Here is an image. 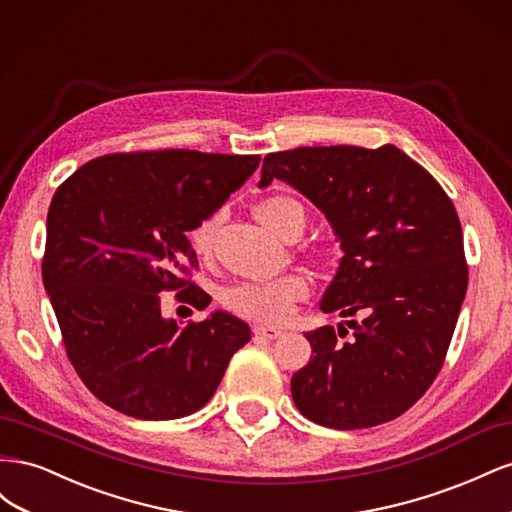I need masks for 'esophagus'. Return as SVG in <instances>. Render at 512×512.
<instances>
[{
	"label": "esophagus",
	"instance_id": "obj_1",
	"mask_svg": "<svg viewBox=\"0 0 512 512\" xmlns=\"http://www.w3.org/2000/svg\"><path fill=\"white\" fill-rule=\"evenodd\" d=\"M254 335L265 337V339H277V337H282V331L275 329V327H265V324H256Z\"/></svg>",
	"mask_w": 512,
	"mask_h": 512
}]
</instances>
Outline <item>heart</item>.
Wrapping results in <instances>:
<instances>
[{
  "mask_svg": "<svg viewBox=\"0 0 512 512\" xmlns=\"http://www.w3.org/2000/svg\"><path fill=\"white\" fill-rule=\"evenodd\" d=\"M256 220L273 235L286 239L294 228L303 230V207L288 196H269L254 207ZM218 230V218H207L190 230V245L198 258L211 256L213 237ZM309 284L303 275H286L269 284H239L232 286L224 303L232 314L241 318L280 324L288 320L303 299H307Z\"/></svg>",
  "mask_w": 512,
  "mask_h": 512,
  "instance_id": "heart-1",
  "label": "heart"
}]
</instances>
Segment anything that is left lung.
Instances as JSON below:
<instances>
[{"label":"left lung","mask_w":512,"mask_h":512,"mask_svg":"<svg viewBox=\"0 0 512 512\" xmlns=\"http://www.w3.org/2000/svg\"><path fill=\"white\" fill-rule=\"evenodd\" d=\"M282 179L327 215L344 258L320 309L339 324L305 333L312 359L290 380L294 406L333 429L393 421L442 369L468 290L451 198L395 145L269 153L260 188Z\"/></svg>","instance_id":"8db88e82"}]
</instances>
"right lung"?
<instances>
[{"label":"right lung","mask_w":512,"mask_h":512,"mask_svg":"<svg viewBox=\"0 0 512 512\" xmlns=\"http://www.w3.org/2000/svg\"><path fill=\"white\" fill-rule=\"evenodd\" d=\"M260 156L192 149L111 153L59 185L46 215L42 282L68 359L106 406L143 421L203 408L250 327L228 312L179 327L158 294L205 309L185 280L198 267L188 232L218 211Z\"/></svg>","instance_id":"1"}]
</instances>
